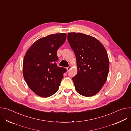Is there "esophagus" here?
Segmentation results:
<instances>
[{
  "label": "esophagus",
  "instance_id": "esophagus-1",
  "mask_svg": "<svg viewBox=\"0 0 131 131\" xmlns=\"http://www.w3.org/2000/svg\"><path fill=\"white\" fill-rule=\"evenodd\" d=\"M71 68V66H69V67L66 68V69L67 70V71H69Z\"/></svg>",
  "mask_w": 131,
  "mask_h": 131
}]
</instances>
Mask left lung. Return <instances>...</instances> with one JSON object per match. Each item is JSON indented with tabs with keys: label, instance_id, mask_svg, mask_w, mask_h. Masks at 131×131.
<instances>
[{
	"label": "left lung",
	"instance_id": "obj_1",
	"mask_svg": "<svg viewBox=\"0 0 131 131\" xmlns=\"http://www.w3.org/2000/svg\"><path fill=\"white\" fill-rule=\"evenodd\" d=\"M68 42L75 54L77 74L72 78L76 91L80 95H95L105 83L109 61L103 44L91 36L69 32Z\"/></svg>",
	"mask_w": 131,
	"mask_h": 131
}]
</instances>
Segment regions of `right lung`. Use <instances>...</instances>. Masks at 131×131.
Masks as SVG:
<instances>
[{
	"label": "right lung",
	"mask_w": 131,
	"mask_h": 131,
	"mask_svg": "<svg viewBox=\"0 0 131 131\" xmlns=\"http://www.w3.org/2000/svg\"><path fill=\"white\" fill-rule=\"evenodd\" d=\"M66 33L49 35L36 41L27 50L23 74L29 88L42 97H49L59 90L66 69L57 66V51L65 41Z\"/></svg>",
	"instance_id": "1"
}]
</instances>
